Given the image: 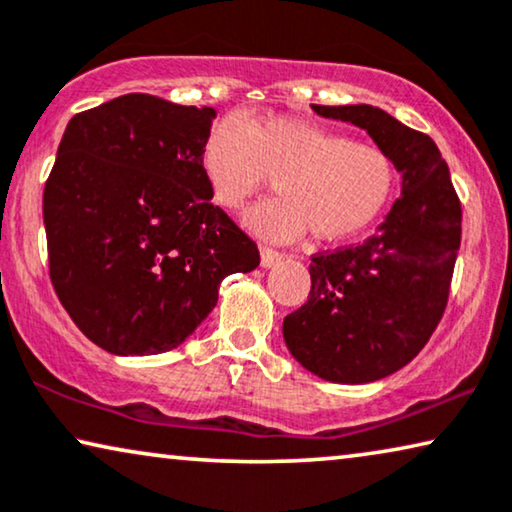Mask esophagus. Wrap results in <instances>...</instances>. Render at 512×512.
I'll return each instance as SVG.
<instances>
[{"mask_svg": "<svg viewBox=\"0 0 512 512\" xmlns=\"http://www.w3.org/2000/svg\"><path fill=\"white\" fill-rule=\"evenodd\" d=\"M281 258H284V254H281V251H277V249H272V247L261 249V265H263V268H272V265L279 263Z\"/></svg>", "mask_w": 512, "mask_h": 512, "instance_id": "34e87169", "label": "esophagus"}]
</instances>
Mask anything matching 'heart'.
<instances>
[{
    "label": "heart",
    "instance_id": "1",
    "mask_svg": "<svg viewBox=\"0 0 512 512\" xmlns=\"http://www.w3.org/2000/svg\"><path fill=\"white\" fill-rule=\"evenodd\" d=\"M203 170L212 196L240 210L270 177L279 196L249 212L251 231L268 240L353 238L388 207L397 184L395 161L383 147L293 117H226L207 136Z\"/></svg>",
    "mask_w": 512,
    "mask_h": 512
}]
</instances>
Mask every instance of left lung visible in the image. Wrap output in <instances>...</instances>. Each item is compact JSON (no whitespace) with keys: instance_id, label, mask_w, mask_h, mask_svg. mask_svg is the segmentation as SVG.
I'll return each mask as SVG.
<instances>
[{"instance_id":"8db88e82","label":"left lung","mask_w":512,"mask_h":512,"mask_svg":"<svg viewBox=\"0 0 512 512\" xmlns=\"http://www.w3.org/2000/svg\"><path fill=\"white\" fill-rule=\"evenodd\" d=\"M311 108L365 129L402 173V196L372 238L311 256L309 298L284 318V339L325 381H379L416 358L446 311L462 205L427 133L367 103Z\"/></svg>"}]
</instances>
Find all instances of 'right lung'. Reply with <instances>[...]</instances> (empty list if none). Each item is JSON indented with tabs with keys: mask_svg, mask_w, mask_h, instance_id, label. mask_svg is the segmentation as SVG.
I'll return each mask as SVG.
<instances>
[{
	"mask_svg": "<svg viewBox=\"0 0 512 512\" xmlns=\"http://www.w3.org/2000/svg\"><path fill=\"white\" fill-rule=\"evenodd\" d=\"M214 108L124 94L73 115L43 189L48 272L87 339L117 355L180 346L219 284L261 263L203 170Z\"/></svg>",
	"mask_w": 512,
	"mask_h": 512,
	"instance_id": "right-lung-1",
	"label": "right lung"
}]
</instances>
